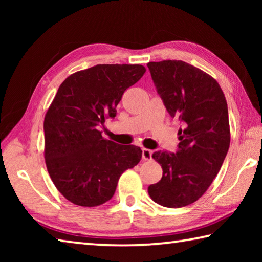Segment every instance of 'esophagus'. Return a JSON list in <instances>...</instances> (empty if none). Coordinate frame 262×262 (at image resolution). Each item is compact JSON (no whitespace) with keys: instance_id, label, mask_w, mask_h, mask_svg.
<instances>
[{"instance_id":"esophagus-1","label":"esophagus","mask_w":262,"mask_h":262,"mask_svg":"<svg viewBox=\"0 0 262 262\" xmlns=\"http://www.w3.org/2000/svg\"><path fill=\"white\" fill-rule=\"evenodd\" d=\"M152 157V150H149V149H142V158L144 159V161H150Z\"/></svg>"}]
</instances>
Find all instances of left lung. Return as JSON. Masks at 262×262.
<instances>
[{
    "instance_id": "left-lung-1",
    "label": "left lung",
    "mask_w": 262,
    "mask_h": 262,
    "mask_svg": "<svg viewBox=\"0 0 262 262\" xmlns=\"http://www.w3.org/2000/svg\"><path fill=\"white\" fill-rule=\"evenodd\" d=\"M148 68L167 112L183 122L178 151L152 154L163 176L148 193L163 207H185L206 193L228 154L227 100L214 77L184 61L149 62Z\"/></svg>"
}]
</instances>
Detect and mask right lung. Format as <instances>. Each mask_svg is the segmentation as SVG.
Segmentation results:
<instances>
[{
	"instance_id": "1",
	"label": "right lung",
	"mask_w": 262,
	"mask_h": 262,
	"mask_svg": "<svg viewBox=\"0 0 262 262\" xmlns=\"http://www.w3.org/2000/svg\"><path fill=\"white\" fill-rule=\"evenodd\" d=\"M141 64H97L70 75L48 107L43 156L53 184L74 205L97 207L113 196L120 176L139 164L142 150L101 136L123 92L143 76Z\"/></svg>"
}]
</instances>
